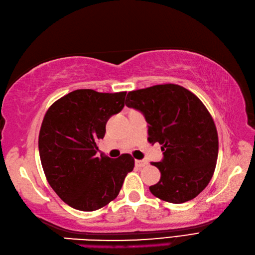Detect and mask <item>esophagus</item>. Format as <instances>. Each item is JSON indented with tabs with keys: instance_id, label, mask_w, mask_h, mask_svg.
<instances>
[{
	"instance_id": "obj_1",
	"label": "esophagus",
	"mask_w": 255,
	"mask_h": 255,
	"mask_svg": "<svg viewBox=\"0 0 255 255\" xmlns=\"http://www.w3.org/2000/svg\"><path fill=\"white\" fill-rule=\"evenodd\" d=\"M146 165H147V161L146 160H135V166L136 167L141 168V167H144Z\"/></svg>"
}]
</instances>
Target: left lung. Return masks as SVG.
<instances>
[{
	"label": "left lung",
	"instance_id": "obj_1",
	"mask_svg": "<svg viewBox=\"0 0 255 255\" xmlns=\"http://www.w3.org/2000/svg\"><path fill=\"white\" fill-rule=\"evenodd\" d=\"M126 106L138 110L148 124V142L164 152L156 197L171 204L194 199L210 182L219 153L218 131L210 113L190 90L174 84L130 91Z\"/></svg>",
	"mask_w": 255,
	"mask_h": 255
}]
</instances>
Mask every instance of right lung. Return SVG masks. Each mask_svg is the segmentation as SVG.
<instances>
[{"label":"right lung","instance_id":"right-lung-1","mask_svg":"<svg viewBox=\"0 0 255 255\" xmlns=\"http://www.w3.org/2000/svg\"><path fill=\"white\" fill-rule=\"evenodd\" d=\"M126 91L115 94L77 89L51 104L38 135V152L46 179L70 207L95 211L119 195L131 155L97 157L98 141L106 134L107 122L125 106Z\"/></svg>","mask_w":255,"mask_h":255}]
</instances>
